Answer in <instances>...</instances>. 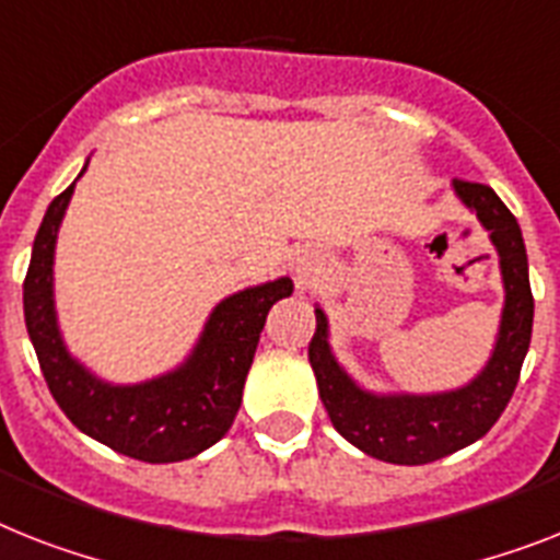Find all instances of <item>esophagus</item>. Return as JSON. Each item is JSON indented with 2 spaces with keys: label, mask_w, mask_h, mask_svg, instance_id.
<instances>
[{
  "label": "esophagus",
  "mask_w": 560,
  "mask_h": 560,
  "mask_svg": "<svg viewBox=\"0 0 560 560\" xmlns=\"http://www.w3.org/2000/svg\"><path fill=\"white\" fill-rule=\"evenodd\" d=\"M314 271H317V260H314L312 254L303 252L294 257V277H298V283H306Z\"/></svg>",
  "instance_id": "obj_1"
}]
</instances>
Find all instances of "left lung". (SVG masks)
<instances>
[{
  "mask_svg": "<svg viewBox=\"0 0 560 560\" xmlns=\"http://www.w3.org/2000/svg\"><path fill=\"white\" fill-rule=\"evenodd\" d=\"M455 197L489 231L503 280V308L487 366L472 381L450 392H369L337 363L329 346V317L314 306L317 329L308 343V363L331 427L360 452L386 464L420 466L441 460L483 438L510 404L529 352L535 300L529 289L524 234L518 220L495 191L480 183L455 179Z\"/></svg>",
  "mask_w": 560,
  "mask_h": 560,
  "instance_id": "left-lung-1",
  "label": "left lung"
}]
</instances>
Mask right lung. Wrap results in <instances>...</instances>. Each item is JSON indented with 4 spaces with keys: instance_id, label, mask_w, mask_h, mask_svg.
<instances>
[{
    "instance_id": "1",
    "label": "right lung",
    "mask_w": 560,
    "mask_h": 560,
    "mask_svg": "<svg viewBox=\"0 0 560 560\" xmlns=\"http://www.w3.org/2000/svg\"><path fill=\"white\" fill-rule=\"evenodd\" d=\"M77 179L42 217L22 285L25 326L42 374L59 409L88 438L145 464L188 460L214 446L234 423L266 314L277 300L289 298L294 283L277 277L220 300L177 369L140 383L103 381L68 352L54 300L57 234Z\"/></svg>"
}]
</instances>
